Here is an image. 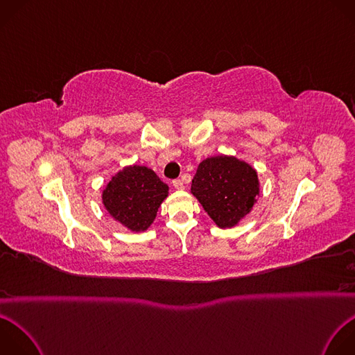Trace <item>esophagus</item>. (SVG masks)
<instances>
[{"mask_svg": "<svg viewBox=\"0 0 355 355\" xmlns=\"http://www.w3.org/2000/svg\"><path fill=\"white\" fill-rule=\"evenodd\" d=\"M173 185H174L175 189H184V184H182L181 180H174V181H173Z\"/></svg>", "mask_w": 355, "mask_h": 355, "instance_id": "obj_1", "label": "esophagus"}]
</instances>
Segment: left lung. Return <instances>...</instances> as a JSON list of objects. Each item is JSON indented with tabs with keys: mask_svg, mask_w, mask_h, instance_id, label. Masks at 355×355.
<instances>
[{
	"mask_svg": "<svg viewBox=\"0 0 355 355\" xmlns=\"http://www.w3.org/2000/svg\"><path fill=\"white\" fill-rule=\"evenodd\" d=\"M191 192L220 228H230L248 214L257 202L258 174L235 157H209L199 164Z\"/></svg>",
	"mask_w": 355,
	"mask_h": 355,
	"instance_id": "left-lung-1",
	"label": "left lung"
}]
</instances>
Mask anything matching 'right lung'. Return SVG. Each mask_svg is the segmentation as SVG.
I'll use <instances>...</instances> for the list:
<instances>
[{
  "label": "right lung",
  "instance_id": "add662e5",
  "mask_svg": "<svg viewBox=\"0 0 355 355\" xmlns=\"http://www.w3.org/2000/svg\"><path fill=\"white\" fill-rule=\"evenodd\" d=\"M168 187L153 170L130 166L111 178L103 191L107 211L132 231H145L167 198Z\"/></svg>",
  "mask_w": 355,
  "mask_h": 355
}]
</instances>
